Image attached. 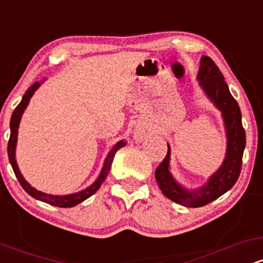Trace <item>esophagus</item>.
Returning a JSON list of instances; mask_svg holds the SVG:
<instances>
[{
	"label": "esophagus",
	"instance_id": "34e87169",
	"mask_svg": "<svg viewBox=\"0 0 263 263\" xmlns=\"http://www.w3.org/2000/svg\"><path fill=\"white\" fill-rule=\"evenodd\" d=\"M149 136V129L144 125H137L134 129V140L136 142H142Z\"/></svg>",
	"mask_w": 263,
	"mask_h": 263
}]
</instances>
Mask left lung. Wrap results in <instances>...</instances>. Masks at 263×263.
I'll list each match as a JSON object with an SVG mask.
<instances>
[{
    "label": "left lung",
    "instance_id": "left-lung-1",
    "mask_svg": "<svg viewBox=\"0 0 263 263\" xmlns=\"http://www.w3.org/2000/svg\"><path fill=\"white\" fill-rule=\"evenodd\" d=\"M197 79L205 96L221 112L226 135V152L221 165L208 178L206 182L198 188L189 189L178 182L172 174L171 146L168 144L167 156L156 170V180L165 197L186 208L204 206L234 186L240 176L246 146L240 107L232 98L221 71L209 57H201Z\"/></svg>",
    "mask_w": 263,
    "mask_h": 263
}]
</instances>
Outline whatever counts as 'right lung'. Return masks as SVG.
<instances>
[{
    "label": "right lung",
    "instance_id": "1",
    "mask_svg": "<svg viewBox=\"0 0 263 263\" xmlns=\"http://www.w3.org/2000/svg\"><path fill=\"white\" fill-rule=\"evenodd\" d=\"M45 81L43 79L42 81H35L33 85L27 90L25 95H23L22 101L20 102V105L14 108L13 114L11 116V122H10V127H11V136H10V141H8V147H7V152H8V158H10V163L13 168L14 174H16L18 182H20L22 188L31 195L32 198L37 199V200L44 201V203L53 205V206H59V208H73L75 205L83 203L84 200H86L87 198L91 197L92 194H95L98 192L99 188L101 186V184L104 183L105 178L107 177L108 171H110L111 164H112L114 157L116 155V152L122 147H125L126 141L121 140L119 141L117 143H115L112 146V148L110 149V152L107 153L106 158H105L104 164H102L101 172L99 174V177L96 178V180L92 184H90L89 186L85 189L80 190V192L77 193H71V194H65V195H54V194H47V193L41 192V190H37L34 186H32L27 180L25 179V177L22 176L21 173L20 168H18L17 161H16V147H17V137H18V127H20V122L21 119H22V115L25 112V110L28 106L29 101H31L33 93L37 91V89L42 85Z\"/></svg>",
    "mask_w": 263,
    "mask_h": 263
}]
</instances>
